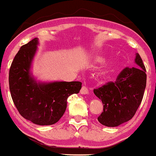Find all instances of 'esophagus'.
Here are the masks:
<instances>
[{"mask_svg":"<svg viewBox=\"0 0 156 156\" xmlns=\"http://www.w3.org/2000/svg\"><path fill=\"white\" fill-rule=\"evenodd\" d=\"M80 93H81V94H88V93H89V89L87 88V86H85V85H83V87H82V88H81V90H80Z\"/></svg>","mask_w":156,"mask_h":156,"instance_id":"1","label":"esophagus"}]
</instances>
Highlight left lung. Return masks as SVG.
<instances>
[{
  "label": "left lung",
  "mask_w": 156,
  "mask_h": 156,
  "mask_svg": "<svg viewBox=\"0 0 156 156\" xmlns=\"http://www.w3.org/2000/svg\"><path fill=\"white\" fill-rule=\"evenodd\" d=\"M135 62L136 66L125 68L116 81L94 89V94L103 104V110L98 117L103 126L116 127L129 121L141 103L147 80L146 69L139 54Z\"/></svg>",
  "instance_id": "1"
}]
</instances>
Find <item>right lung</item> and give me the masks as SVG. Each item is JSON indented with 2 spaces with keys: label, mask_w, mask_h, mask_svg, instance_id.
Masks as SVG:
<instances>
[{
  "label": "right lung",
  "mask_w": 156,
  "mask_h": 156,
  "mask_svg": "<svg viewBox=\"0 0 156 156\" xmlns=\"http://www.w3.org/2000/svg\"><path fill=\"white\" fill-rule=\"evenodd\" d=\"M38 38L22 46L9 69V89L15 106L21 116L39 126L58 122L65 114L67 98L79 93L82 83H37L30 75V64L37 50Z\"/></svg>",
  "instance_id": "obj_1"
}]
</instances>
